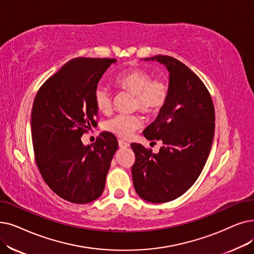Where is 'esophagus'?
<instances>
[{"instance_id":"obj_1","label":"esophagus","mask_w":254,"mask_h":254,"mask_svg":"<svg viewBox=\"0 0 254 254\" xmlns=\"http://www.w3.org/2000/svg\"><path fill=\"white\" fill-rule=\"evenodd\" d=\"M118 144H119L120 148H127V147H129V143H127L126 141H123V140H119L118 141Z\"/></svg>"}]
</instances>
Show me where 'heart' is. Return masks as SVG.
<instances>
[{"instance_id": "1", "label": "heart", "mask_w": 254, "mask_h": 254, "mask_svg": "<svg viewBox=\"0 0 254 254\" xmlns=\"http://www.w3.org/2000/svg\"><path fill=\"white\" fill-rule=\"evenodd\" d=\"M116 84L126 91L135 95L134 107L142 112L153 114L159 112L166 103L169 88L163 80H152V75L144 69L130 68L120 73ZM96 109L102 113L111 110V94L107 88L98 86L93 93ZM141 126V119L136 115H118L107 121L105 128L120 138L127 139Z\"/></svg>"}]
</instances>
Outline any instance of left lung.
<instances>
[{
  "label": "left lung",
  "instance_id": "obj_1",
  "mask_svg": "<svg viewBox=\"0 0 254 254\" xmlns=\"http://www.w3.org/2000/svg\"><path fill=\"white\" fill-rule=\"evenodd\" d=\"M169 72V94L158 117L144 130L148 140H161L153 153L131 143L136 161L131 167L137 194L146 201L163 203L188 191L200 175L211 151L215 133V109L202 81L184 63L158 55Z\"/></svg>",
  "mask_w": 254,
  "mask_h": 254
}]
</instances>
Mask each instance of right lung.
<instances>
[{"instance_id":"add662e5","label":"right lung","mask_w":254,"mask_h":254,"mask_svg":"<svg viewBox=\"0 0 254 254\" xmlns=\"http://www.w3.org/2000/svg\"><path fill=\"white\" fill-rule=\"evenodd\" d=\"M116 59L74 58L38 90L31 115L32 142L42 179L63 199L89 203L100 197L114 153L116 137L103 131L92 145L81 137L96 126L93 93Z\"/></svg>"}]
</instances>
